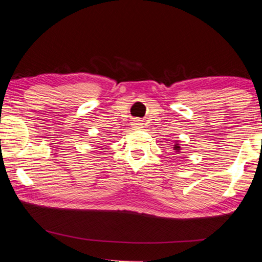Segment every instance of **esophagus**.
I'll list each match as a JSON object with an SVG mask.
<instances>
[{
    "label": "esophagus",
    "instance_id": "34e87169",
    "mask_svg": "<svg viewBox=\"0 0 262 262\" xmlns=\"http://www.w3.org/2000/svg\"><path fill=\"white\" fill-rule=\"evenodd\" d=\"M140 125H141V123H140L139 121H136V122H135V125H134V126H140Z\"/></svg>",
    "mask_w": 262,
    "mask_h": 262
}]
</instances>
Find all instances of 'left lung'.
<instances>
[{"label": "left lung", "mask_w": 262, "mask_h": 262, "mask_svg": "<svg viewBox=\"0 0 262 262\" xmlns=\"http://www.w3.org/2000/svg\"><path fill=\"white\" fill-rule=\"evenodd\" d=\"M181 147H183V144L180 143L179 140H176V141H174V145H173V151H174V154L178 155L179 152H181Z\"/></svg>", "instance_id": "left-lung-1"}]
</instances>
